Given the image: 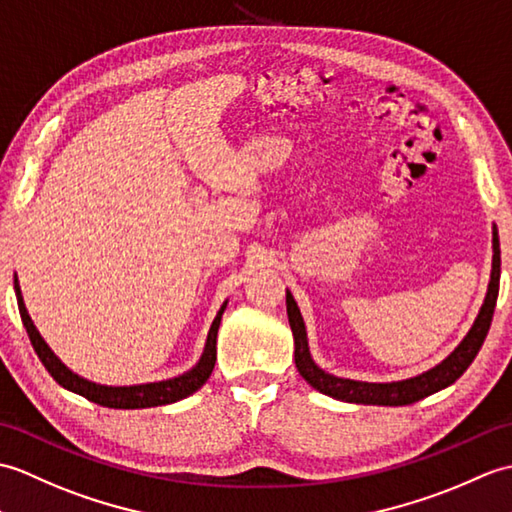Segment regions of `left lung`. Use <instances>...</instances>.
Here are the masks:
<instances>
[{
    "mask_svg": "<svg viewBox=\"0 0 512 512\" xmlns=\"http://www.w3.org/2000/svg\"><path fill=\"white\" fill-rule=\"evenodd\" d=\"M499 238L497 227H493V269H491V282H488V291L482 309L475 317L471 331L462 339L460 346L451 352V355L423 374L414 379L405 381H392V383H366V381H352V379H339L333 374L324 372L320 366H315L309 352V342H306V328L302 322V315L298 304H295L293 295L287 291V315L293 331L295 342V368L302 374V379L313 385L317 392L333 399L346 401V403H363V405H410L425 396L434 394L438 390H445L447 385L458 381L462 372L471 366V361L478 355L484 339L488 335V328L493 322V311L499 293Z\"/></svg>",
    "mask_w": 512,
    "mask_h": 512,
    "instance_id": "obj_1",
    "label": "left lung"
}]
</instances>
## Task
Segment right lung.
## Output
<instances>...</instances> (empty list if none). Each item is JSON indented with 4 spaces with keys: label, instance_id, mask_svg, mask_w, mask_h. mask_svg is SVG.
<instances>
[{
    "label": "right lung",
    "instance_id": "add662e5",
    "mask_svg": "<svg viewBox=\"0 0 512 512\" xmlns=\"http://www.w3.org/2000/svg\"><path fill=\"white\" fill-rule=\"evenodd\" d=\"M15 293H17V302H19V313H21V322H24L28 337L32 342L34 352H37L41 363L48 370L54 381L63 385L70 392H76L85 396L87 401L98 403L102 407H113V410H140V407H155V405H168L186 399L192 392H197L203 383L210 379L214 361H217V333H219V324H221V315L225 311V304L221 306V311L214 317V322L210 326L208 333V342L206 348H203V355L199 363L192 370L184 372L181 377L168 379V381H157V383H144V385H124V388H111V385H98L87 381L83 377H78L70 368L61 363V359L54 355L50 346L43 342V337L39 335L37 326L32 324L30 315L26 311L24 298H21V289L17 285L15 278Z\"/></svg>",
    "mask_w": 512,
    "mask_h": 512
}]
</instances>
